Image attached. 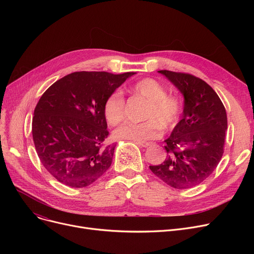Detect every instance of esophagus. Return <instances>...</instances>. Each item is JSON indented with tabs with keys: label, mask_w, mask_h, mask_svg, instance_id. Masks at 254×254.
Masks as SVG:
<instances>
[{
	"label": "esophagus",
	"mask_w": 254,
	"mask_h": 254,
	"mask_svg": "<svg viewBox=\"0 0 254 254\" xmlns=\"http://www.w3.org/2000/svg\"><path fill=\"white\" fill-rule=\"evenodd\" d=\"M138 145L142 146V147H149V146L153 145L152 142H144V141H141V142H136Z\"/></svg>",
	"instance_id": "1"
}]
</instances>
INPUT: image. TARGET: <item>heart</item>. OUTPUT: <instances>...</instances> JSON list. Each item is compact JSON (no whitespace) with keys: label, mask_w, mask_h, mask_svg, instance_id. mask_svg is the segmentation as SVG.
<instances>
[{"label":"heart","mask_w":254,"mask_h":254,"mask_svg":"<svg viewBox=\"0 0 254 254\" xmlns=\"http://www.w3.org/2000/svg\"><path fill=\"white\" fill-rule=\"evenodd\" d=\"M129 91L148 101L143 114L146 120L141 124H125L114 130L117 139L136 142L156 139L162 128L170 130L179 123L182 114V103L176 97L167 95L166 88L152 78H144L129 87ZM126 102L119 92H112L106 98L103 113L110 126H117L125 118Z\"/></svg>","instance_id":"1"}]
</instances>
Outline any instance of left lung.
Listing matches in <instances>:
<instances>
[{"label": "left lung", "instance_id": "1", "mask_svg": "<svg viewBox=\"0 0 254 254\" xmlns=\"http://www.w3.org/2000/svg\"><path fill=\"white\" fill-rule=\"evenodd\" d=\"M184 96L180 122L165 141V161L149 166L153 174L173 189L186 190L206 180L223 154L228 117L224 106L208 83L189 73L158 71Z\"/></svg>", "mask_w": 254, "mask_h": 254}]
</instances>
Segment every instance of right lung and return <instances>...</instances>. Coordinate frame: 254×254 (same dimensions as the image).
Returning <instances> with one entry per match:
<instances>
[{
    "instance_id": "right-lung-1",
    "label": "right lung",
    "mask_w": 254,
    "mask_h": 254,
    "mask_svg": "<svg viewBox=\"0 0 254 254\" xmlns=\"http://www.w3.org/2000/svg\"><path fill=\"white\" fill-rule=\"evenodd\" d=\"M134 72H74L40 98L33 117V140L44 168L59 182L81 189L99 179L112 163L115 144L103 105Z\"/></svg>"
}]
</instances>
